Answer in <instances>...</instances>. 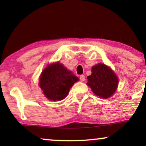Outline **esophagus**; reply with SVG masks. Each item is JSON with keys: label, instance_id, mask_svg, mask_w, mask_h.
I'll use <instances>...</instances> for the list:
<instances>
[{"label": "esophagus", "instance_id": "esophagus-1", "mask_svg": "<svg viewBox=\"0 0 146 146\" xmlns=\"http://www.w3.org/2000/svg\"><path fill=\"white\" fill-rule=\"evenodd\" d=\"M80 80L81 82H84L85 80V76L84 75H80Z\"/></svg>", "mask_w": 146, "mask_h": 146}]
</instances>
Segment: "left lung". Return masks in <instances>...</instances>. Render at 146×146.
Listing matches in <instances>:
<instances>
[{"label":"left lung","mask_w":146,"mask_h":146,"mask_svg":"<svg viewBox=\"0 0 146 146\" xmlns=\"http://www.w3.org/2000/svg\"><path fill=\"white\" fill-rule=\"evenodd\" d=\"M87 85L97 96L109 98L116 90L118 84L117 76L110 68L98 64L92 68V74L87 77Z\"/></svg>","instance_id":"8db88e82"}]
</instances>
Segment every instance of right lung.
<instances>
[{
	"label": "right lung",
	"mask_w": 146,
	"mask_h": 146,
	"mask_svg": "<svg viewBox=\"0 0 146 146\" xmlns=\"http://www.w3.org/2000/svg\"><path fill=\"white\" fill-rule=\"evenodd\" d=\"M78 80L62 64L55 62L48 66L42 71L39 86L48 99L60 101L67 96L70 89Z\"/></svg>",
	"instance_id": "add662e5"
}]
</instances>
